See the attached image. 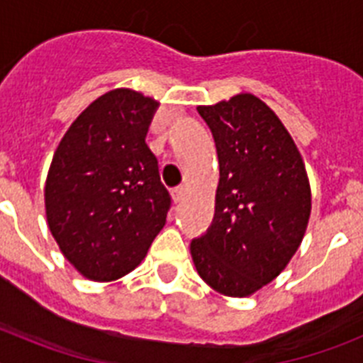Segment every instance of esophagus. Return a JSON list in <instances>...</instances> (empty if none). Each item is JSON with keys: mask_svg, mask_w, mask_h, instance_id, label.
Masks as SVG:
<instances>
[{"mask_svg": "<svg viewBox=\"0 0 363 363\" xmlns=\"http://www.w3.org/2000/svg\"><path fill=\"white\" fill-rule=\"evenodd\" d=\"M171 194H172V200H174L176 203H178V201L184 200L185 194H187V187H185V185H179V187L172 189Z\"/></svg>", "mask_w": 363, "mask_h": 363, "instance_id": "1", "label": "esophagus"}]
</instances>
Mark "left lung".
<instances>
[{
    "label": "left lung",
    "instance_id": "obj_1",
    "mask_svg": "<svg viewBox=\"0 0 363 363\" xmlns=\"http://www.w3.org/2000/svg\"><path fill=\"white\" fill-rule=\"evenodd\" d=\"M198 112L213 130L220 160L214 220L192 240L201 280L223 296H252L287 267L311 218L306 163L271 107L240 92Z\"/></svg>",
    "mask_w": 363,
    "mask_h": 363
}]
</instances>
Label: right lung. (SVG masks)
<instances>
[{
    "label": "right lung",
    "mask_w": 363,
    "mask_h": 363,
    "mask_svg": "<svg viewBox=\"0 0 363 363\" xmlns=\"http://www.w3.org/2000/svg\"><path fill=\"white\" fill-rule=\"evenodd\" d=\"M158 107L112 89L72 121L45 182L47 225L62 255L92 281H114L142 264L167 221L171 196L145 143Z\"/></svg>",
    "instance_id": "right-lung-1"
}]
</instances>
